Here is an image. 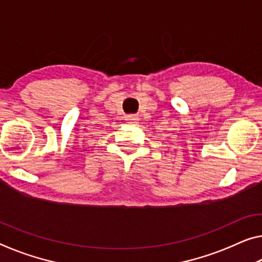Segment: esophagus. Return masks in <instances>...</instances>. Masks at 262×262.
<instances>
[{
  "mask_svg": "<svg viewBox=\"0 0 262 262\" xmlns=\"http://www.w3.org/2000/svg\"><path fill=\"white\" fill-rule=\"evenodd\" d=\"M138 116L137 115H130V116H126L125 117V120L127 123H137L138 122Z\"/></svg>",
  "mask_w": 262,
  "mask_h": 262,
  "instance_id": "esophagus-1",
  "label": "esophagus"
}]
</instances>
